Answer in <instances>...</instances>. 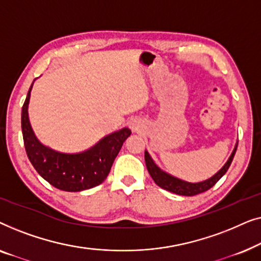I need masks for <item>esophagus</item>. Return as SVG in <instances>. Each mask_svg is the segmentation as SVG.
Returning <instances> with one entry per match:
<instances>
[{
  "instance_id": "34e87169",
  "label": "esophagus",
  "mask_w": 261,
  "mask_h": 261,
  "mask_svg": "<svg viewBox=\"0 0 261 261\" xmlns=\"http://www.w3.org/2000/svg\"><path fill=\"white\" fill-rule=\"evenodd\" d=\"M130 127H132V129H133V130H138V128H139L138 123H135V122L132 123V124H130Z\"/></svg>"
}]
</instances>
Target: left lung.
Segmentation results:
<instances>
[{
    "label": "left lung",
    "instance_id": "left-lung-1",
    "mask_svg": "<svg viewBox=\"0 0 261 261\" xmlns=\"http://www.w3.org/2000/svg\"><path fill=\"white\" fill-rule=\"evenodd\" d=\"M237 148H238V145L235 146L234 151L229 156V159H228V162L224 164V166L219 171V172L214 174V176L212 178H209V179L201 181V183H188V181L178 179V178L164 172V171L160 170L159 167L155 165L151 156H149L147 151H145V162L152 179L154 180V183L158 185V187L164 189V190L173 192V194H177V195L195 196L209 190L210 188H213L214 185L221 179V177H222L223 174L227 172L228 169H229L230 164L233 162L235 152H237Z\"/></svg>",
    "mask_w": 261,
    "mask_h": 261
}]
</instances>
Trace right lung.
<instances>
[{
  "mask_svg": "<svg viewBox=\"0 0 261 261\" xmlns=\"http://www.w3.org/2000/svg\"><path fill=\"white\" fill-rule=\"evenodd\" d=\"M32 85L21 112V128L28 159L37 172L53 187L77 192L97 187L106 179L130 129L123 128L107 135L88 151L77 154L59 153L39 142L28 120V102Z\"/></svg>",
  "mask_w": 261,
  "mask_h": 261,
  "instance_id": "1",
  "label": "right lung"
}]
</instances>
